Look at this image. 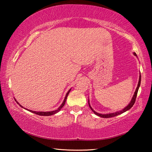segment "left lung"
Masks as SVG:
<instances>
[{"label":"left lung","mask_w":152,"mask_h":152,"mask_svg":"<svg viewBox=\"0 0 152 152\" xmlns=\"http://www.w3.org/2000/svg\"><path fill=\"white\" fill-rule=\"evenodd\" d=\"M133 54H134L135 56H137V54H136L135 53H133ZM140 84H141V74L140 75V79H139V82H138V84H137V88H136L135 90V92L134 94H133V98L132 99V101H131V102H129V104L127 107H125L124 109H123V110H119V111H117V112H115V113H108V114H100V113H96V111H94V110L92 109V108L91 107V105H90V103H89V101H88V104H89V107L90 108H91V109L93 111V113H94L95 115H98V116L101 117H102V118H110V117H115L117 116V115H119L120 114H121V113H124L125 111H127V110H129L131 108H132L133 104H134L135 102V100H136V97H137V92H138V90H139V88H140Z\"/></svg>","instance_id":"1"}]
</instances>
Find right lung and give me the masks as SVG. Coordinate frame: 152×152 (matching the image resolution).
<instances>
[{
    "instance_id": "obj_1",
    "label": "right lung",
    "mask_w": 152,
    "mask_h": 152,
    "mask_svg": "<svg viewBox=\"0 0 152 152\" xmlns=\"http://www.w3.org/2000/svg\"><path fill=\"white\" fill-rule=\"evenodd\" d=\"M70 90H71V89L69 90L68 92H67V94H66V96H65V99H64V101H63V102H62V104H61L60 105V107H59L58 109H56V110H53V111H48V112H42V111H41V112H37V111H33V110H29V111L31 112V113H35V114H36V115H42V116H50V115H52L56 114V113H58L59 111H60L61 108H62V107L64 106V104H65V102H66V99H67V97H68V94H69V92H70ZM15 101H16V100H15ZM17 104H19L20 107H21L22 108H23V107L21 106V105L19 104V102H18L17 101ZM24 109H25V108H24ZM27 110H28V109H27Z\"/></svg>"
}]
</instances>
